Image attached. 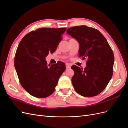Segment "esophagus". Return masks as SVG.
Masks as SVG:
<instances>
[{
    "mask_svg": "<svg viewBox=\"0 0 128 128\" xmlns=\"http://www.w3.org/2000/svg\"><path fill=\"white\" fill-rule=\"evenodd\" d=\"M66 69L70 68V65L69 64H66Z\"/></svg>",
    "mask_w": 128,
    "mask_h": 128,
    "instance_id": "34e87169",
    "label": "esophagus"
}]
</instances>
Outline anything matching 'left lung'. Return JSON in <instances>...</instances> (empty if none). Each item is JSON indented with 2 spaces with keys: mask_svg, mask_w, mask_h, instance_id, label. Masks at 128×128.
<instances>
[{
  "mask_svg": "<svg viewBox=\"0 0 128 128\" xmlns=\"http://www.w3.org/2000/svg\"><path fill=\"white\" fill-rule=\"evenodd\" d=\"M67 33L78 41V56L87 59L84 69L72 65V82L80 95L91 97L101 93L112 78L114 54L106 39L99 31L86 26L69 28Z\"/></svg>",
  "mask_w": 128,
  "mask_h": 128,
  "instance_id": "left-lung-1",
  "label": "left lung"
}]
</instances>
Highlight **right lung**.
<instances>
[{
	"mask_svg": "<svg viewBox=\"0 0 128 128\" xmlns=\"http://www.w3.org/2000/svg\"><path fill=\"white\" fill-rule=\"evenodd\" d=\"M66 29H38L26 34L19 43L14 66L22 86L32 96L46 98L54 91L58 80L65 70L66 65L58 61L50 66L45 58L48 53L56 51L62 40V34Z\"/></svg>",
	"mask_w": 128,
	"mask_h": 128,
	"instance_id": "1",
	"label": "right lung"
}]
</instances>
